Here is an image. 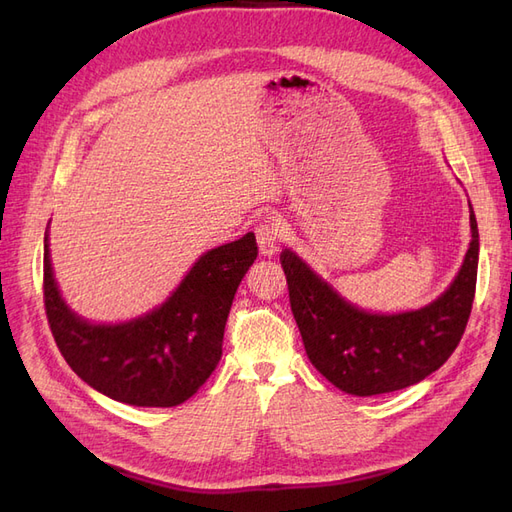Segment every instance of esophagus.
I'll return each instance as SVG.
<instances>
[{"instance_id": "34e87169", "label": "esophagus", "mask_w": 512, "mask_h": 512, "mask_svg": "<svg viewBox=\"0 0 512 512\" xmlns=\"http://www.w3.org/2000/svg\"><path fill=\"white\" fill-rule=\"evenodd\" d=\"M256 239H258V247L260 254L271 258L277 252V245H280L282 239V228L277 222H265L256 228Z\"/></svg>"}]
</instances>
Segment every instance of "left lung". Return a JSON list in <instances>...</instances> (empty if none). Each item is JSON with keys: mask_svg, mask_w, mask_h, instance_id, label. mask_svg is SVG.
<instances>
[{"mask_svg": "<svg viewBox=\"0 0 512 512\" xmlns=\"http://www.w3.org/2000/svg\"><path fill=\"white\" fill-rule=\"evenodd\" d=\"M463 265L440 297L414 312L371 314L348 303L292 250L280 254L290 309L309 361L339 391L369 397L406 389L440 369L461 342L472 312L478 226Z\"/></svg>", "mask_w": 512, "mask_h": 512, "instance_id": "left-lung-1", "label": "left lung"}]
</instances>
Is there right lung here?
<instances>
[{
  "label": "right lung",
  "mask_w": 512,
  "mask_h": 512,
  "mask_svg": "<svg viewBox=\"0 0 512 512\" xmlns=\"http://www.w3.org/2000/svg\"><path fill=\"white\" fill-rule=\"evenodd\" d=\"M254 232L200 256L153 312L94 324L61 299L44 235V309L66 363L91 389L121 404L173 408L207 382L222 356L224 327L243 275L254 265Z\"/></svg>",
  "instance_id": "1"
}]
</instances>
